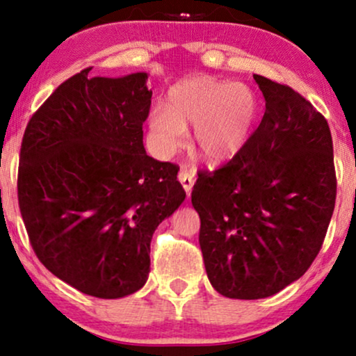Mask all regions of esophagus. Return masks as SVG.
Listing matches in <instances>:
<instances>
[{
    "label": "esophagus",
    "mask_w": 356,
    "mask_h": 356,
    "mask_svg": "<svg viewBox=\"0 0 356 356\" xmlns=\"http://www.w3.org/2000/svg\"><path fill=\"white\" fill-rule=\"evenodd\" d=\"M178 179H179V183L183 184L184 191H186V194L189 196V194H191V189L194 186V181H196V175H194L193 170L181 168L178 173Z\"/></svg>",
    "instance_id": "34e87169"
}]
</instances>
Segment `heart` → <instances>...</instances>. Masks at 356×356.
I'll list each match as a JSON object with an SVG mask.
<instances>
[{
	"mask_svg": "<svg viewBox=\"0 0 356 356\" xmlns=\"http://www.w3.org/2000/svg\"><path fill=\"white\" fill-rule=\"evenodd\" d=\"M256 115L257 99L248 86L199 77L175 87L168 106L150 110L149 128L159 152L170 155L183 145L186 126H196L197 152L220 163L243 149Z\"/></svg>",
	"mask_w": 356,
	"mask_h": 356,
	"instance_id": "obj_1",
	"label": "heart"
}]
</instances>
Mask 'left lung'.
I'll use <instances>...</instances> for the list:
<instances>
[{
    "mask_svg": "<svg viewBox=\"0 0 356 356\" xmlns=\"http://www.w3.org/2000/svg\"><path fill=\"white\" fill-rule=\"evenodd\" d=\"M252 77L261 124L227 163L199 170L191 193L209 280L236 300L275 295L309 269L337 196L327 120L291 87Z\"/></svg>",
    "mask_w": 356,
    "mask_h": 356,
    "instance_id": "8db88e82",
    "label": "left lung"
}]
</instances>
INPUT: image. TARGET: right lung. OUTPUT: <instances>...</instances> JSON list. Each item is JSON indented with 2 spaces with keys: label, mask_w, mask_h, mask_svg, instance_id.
Listing matches in <instances>:
<instances>
[{
  "label": "right lung",
  "mask_w": 356,
  "mask_h": 356,
  "mask_svg": "<svg viewBox=\"0 0 356 356\" xmlns=\"http://www.w3.org/2000/svg\"><path fill=\"white\" fill-rule=\"evenodd\" d=\"M71 76L24 131L17 199L38 261L97 298L145 284L150 240L186 193L178 165L145 154L152 90L145 72L118 79Z\"/></svg>",
  "instance_id": "add662e5"
}]
</instances>
